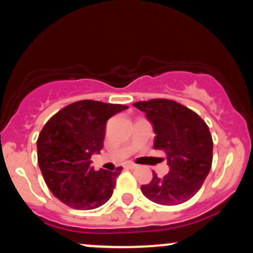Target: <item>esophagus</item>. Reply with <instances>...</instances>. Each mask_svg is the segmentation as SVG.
Returning <instances> with one entry per match:
<instances>
[{
    "instance_id": "34e87169",
    "label": "esophagus",
    "mask_w": 253,
    "mask_h": 253,
    "mask_svg": "<svg viewBox=\"0 0 253 253\" xmlns=\"http://www.w3.org/2000/svg\"><path fill=\"white\" fill-rule=\"evenodd\" d=\"M138 167V165H136L135 163H132V162H129V163H126L125 164V168H127V169H135V168Z\"/></svg>"
}]
</instances>
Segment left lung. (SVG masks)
<instances>
[{"label": "left lung", "mask_w": 253, "mask_h": 253, "mask_svg": "<svg viewBox=\"0 0 253 253\" xmlns=\"http://www.w3.org/2000/svg\"><path fill=\"white\" fill-rule=\"evenodd\" d=\"M144 112L155 129L156 150L164 151L170 171L153 177L141 191L152 202L175 206L190 200L210 173L213 139L207 124L194 110L167 98L133 103Z\"/></svg>", "instance_id": "obj_1"}]
</instances>
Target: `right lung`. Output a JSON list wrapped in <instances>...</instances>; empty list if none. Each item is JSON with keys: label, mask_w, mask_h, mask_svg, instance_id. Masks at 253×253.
Returning a JSON list of instances; mask_svg holds the SVG:
<instances>
[{"label": "right lung", "mask_w": 253, "mask_h": 253, "mask_svg": "<svg viewBox=\"0 0 253 253\" xmlns=\"http://www.w3.org/2000/svg\"><path fill=\"white\" fill-rule=\"evenodd\" d=\"M127 108L82 100L64 107L45 124L37 140L38 164L59 201L74 210L89 211L112 197L123 168L95 171L90 157L102 150L107 120Z\"/></svg>", "instance_id": "right-lung-1"}]
</instances>
